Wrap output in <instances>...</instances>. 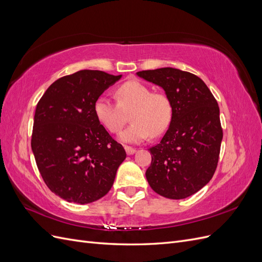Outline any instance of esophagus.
Instances as JSON below:
<instances>
[{"mask_svg": "<svg viewBox=\"0 0 262 262\" xmlns=\"http://www.w3.org/2000/svg\"><path fill=\"white\" fill-rule=\"evenodd\" d=\"M124 149H125V152H126V154L128 155H131V154H134L137 152V149L134 148V147H131V146H128V145H125L124 146Z\"/></svg>", "mask_w": 262, "mask_h": 262, "instance_id": "obj_1", "label": "esophagus"}]
</instances>
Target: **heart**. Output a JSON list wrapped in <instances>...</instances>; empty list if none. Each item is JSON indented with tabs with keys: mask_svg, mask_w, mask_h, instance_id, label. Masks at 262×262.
I'll use <instances>...</instances> for the list:
<instances>
[{
	"mask_svg": "<svg viewBox=\"0 0 262 262\" xmlns=\"http://www.w3.org/2000/svg\"><path fill=\"white\" fill-rule=\"evenodd\" d=\"M117 101L99 97L94 105L98 121L110 133L120 131L130 113L132 121L120 133V140L128 143H139L149 134H162L169 125L172 117V104L169 96L152 90L139 81H128L116 91Z\"/></svg>",
	"mask_w": 262,
	"mask_h": 262,
	"instance_id": "b5f03b06",
	"label": "heart"
}]
</instances>
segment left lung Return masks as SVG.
<instances>
[{
  "label": "left lung",
  "mask_w": 262,
  "mask_h": 262,
  "mask_svg": "<svg viewBox=\"0 0 262 262\" xmlns=\"http://www.w3.org/2000/svg\"><path fill=\"white\" fill-rule=\"evenodd\" d=\"M137 74L163 87L172 104L168 130L149 148L148 185L168 199H185L207 185L217 167L223 139L217 101L200 77L186 71L162 68Z\"/></svg>",
  "instance_id": "1"
}]
</instances>
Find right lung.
Returning <instances> with one entry per match:
<instances>
[{
  "mask_svg": "<svg viewBox=\"0 0 262 262\" xmlns=\"http://www.w3.org/2000/svg\"><path fill=\"white\" fill-rule=\"evenodd\" d=\"M121 75L82 70L60 77L38 101L31 149L53 193L91 203L108 193L126 154L100 124L94 105Z\"/></svg>",
  "mask_w": 262,
  "mask_h": 262,
  "instance_id": "obj_1",
  "label": "right lung"
}]
</instances>
